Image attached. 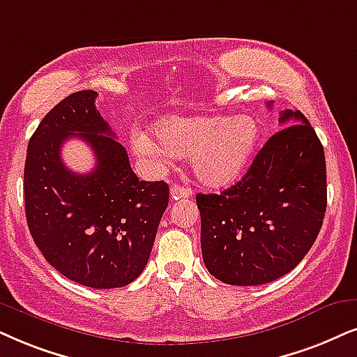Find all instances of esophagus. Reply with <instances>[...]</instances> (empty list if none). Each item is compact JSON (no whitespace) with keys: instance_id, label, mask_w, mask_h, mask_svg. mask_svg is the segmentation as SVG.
Returning <instances> with one entry per match:
<instances>
[{"instance_id":"obj_1","label":"esophagus","mask_w":357,"mask_h":357,"mask_svg":"<svg viewBox=\"0 0 357 357\" xmlns=\"http://www.w3.org/2000/svg\"><path fill=\"white\" fill-rule=\"evenodd\" d=\"M191 196H192V191L189 188L179 186V184H174V186L171 188V197H173L174 201L186 199V197H191Z\"/></svg>"}]
</instances>
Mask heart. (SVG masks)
<instances>
[{
	"label": "heart",
	"mask_w": 357,
	"mask_h": 357,
	"mask_svg": "<svg viewBox=\"0 0 357 357\" xmlns=\"http://www.w3.org/2000/svg\"><path fill=\"white\" fill-rule=\"evenodd\" d=\"M158 145L135 139L139 153L191 156V168L207 188H227L241 178L260 139L259 120L250 115H173L153 126Z\"/></svg>",
	"instance_id": "obj_1"
}]
</instances>
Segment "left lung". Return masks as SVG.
<instances>
[{"label": "left lung", "instance_id": "8db88e82", "mask_svg": "<svg viewBox=\"0 0 357 357\" xmlns=\"http://www.w3.org/2000/svg\"><path fill=\"white\" fill-rule=\"evenodd\" d=\"M280 123L285 128L268 138L241 181L196 196L204 265L227 285H264L291 272L323 225L321 142L300 110L282 112Z\"/></svg>", "mask_w": 357, "mask_h": 357}]
</instances>
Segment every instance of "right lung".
<instances>
[{"mask_svg":"<svg viewBox=\"0 0 357 357\" xmlns=\"http://www.w3.org/2000/svg\"><path fill=\"white\" fill-rule=\"evenodd\" d=\"M96 98L93 90L70 93L31 137L26 219L34 243L59 273L84 287L119 288L146 267L169 188L165 181H139ZM72 136L96 155V168L87 175L70 172L60 158Z\"/></svg>","mask_w":357,"mask_h":357,"instance_id":"obj_1","label":"right lung"}]
</instances>
